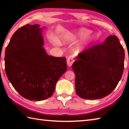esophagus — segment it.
I'll use <instances>...</instances> for the list:
<instances>
[{
	"mask_svg": "<svg viewBox=\"0 0 129 129\" xmlns=\"http://www.w3.org/2000/svg\"><path fill=\"white\" fill-rule=\"evenodd\" d=\"M73 62V58H68V60L67 61V65L68 67L71 66V65L72 64V63Z\"/></svg>",
	"mask_w": 129,
	"mask_h": 129,
	"instance_id": "obj_1",
	"label": "esophagus"
}]
</instances>
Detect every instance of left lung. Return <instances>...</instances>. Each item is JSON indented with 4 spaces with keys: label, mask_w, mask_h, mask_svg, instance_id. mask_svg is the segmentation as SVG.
<instances>
[{
    "label": "left lung",
    "mask_w": 129,
    "mask_h": 129,
    "mask_svg": "<svg viewBox=\"0 0 129 129\" xmlns=\"http://www.w3.org/2000/svg\"><path fill=\"white\" fill-rule=\"evenodd\" d=\"M38 24H27L13 35L6 47L5 70L22 97L41 101L51 97L57 80L67 69L65 57L48 56Z\"/></svg>",
    "instance_id": "1"
}]
</instances>
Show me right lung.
<instances>
[{
	"label": "right lung",
	"instance_id": "obj_1",
	"mask_svg": "<svg viewBox=\"0 0 129 129\" xmlns=\"http://www.w3.org/2000/svg\"><path fill=\"white\" fill-rule=\"evenodd\" d=\"M124 59L125 51L115 36L87 49L72 65L77 95L94 100L110 94L122 77Z\"/></svg>",
	"mask_w": 129,
	"mask_h": 129
}]
</instances>
